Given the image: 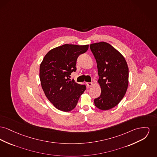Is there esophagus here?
I'll use <instances>...</instances> for the list:
<instances>
[{
	"mask_svg": "<svg viewBox=\"0 0 157 157\" xmlns=\"http://www.w3.org/2000/svg\"><path fill=\"white\" fill-rule=\"evenodd\" d=\"M86 83L87 86H89V87H91L93 85V82H86Z\"/></svg>",
	"mask_w": 157,
	"mask_h": 157,
	"instance_id": "34e87169",
	"label": "esophagus"
}]
</instances>
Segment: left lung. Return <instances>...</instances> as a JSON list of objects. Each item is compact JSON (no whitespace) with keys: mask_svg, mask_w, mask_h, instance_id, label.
Returning a JSON list of instances; mask_svg holds the SVG:
<instances>
[{"mask_svg":"<svg viewBox=\"0 0 157 157\" xmlns=\"http://www.w3.org/2000/svg\"><path fill=\"white\" fill-rule=\"evenodd\" d=\"M96 60L101 92L94 100L95 105L102 110L116 106L124 97L129 83V68L119 51L105 42L90 44Z\"/></svg>","mask_w":157,"mask_h":157,"instance_id":"left-lung-1","label":"left lung"}]
</instances>
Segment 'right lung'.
<instances>
[{
	"label": "right lung",
	"mask_w": 157,
	"mask_h": 157,
	"mask_svg": "<svg viewBox=\"0 0 157 157\" xmlns=\"http://www.w3.org/2000/svg\"><path fill=\"white\" fill-rule=\"evenodd\" d=\"M89 45L66 44L50 50L40 66V79L47 99L59 110L68 112L76 107L86 90L85 85L71 81L76 70L78 56L85 53Z\"/></svg>",
	"instance_id": "obj_1"
}]
</instances>
